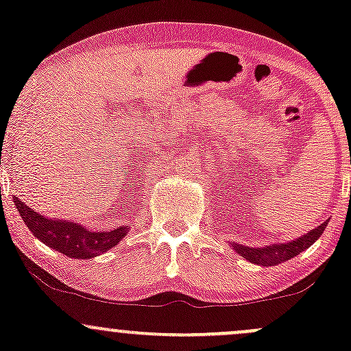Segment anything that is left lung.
<instances>
[{
  "label": "left lung",
  "mask_w": 351,
  "mask_h": 351,
  "mask_svg": "<svg viewBox=\"0 0 351 351\" xmlns=\"http://www.w3.org/2000/svg\"><path fill=\"white\" fill-rule=\"evenodd\" d=\"M328 220L330 219H326L325 222L320 223L317 228H312L308 234L285 243H270V245L265 247H247L232 242L230 247L237 252L240 257H243L250 263H255V265L261 267H274L297 257L298 254H302L303 250H306L312 243L317 242V240L320 239V235L324 234L326 226H328Z\"/></svg>",
  "instance_id": "obj_1"
}]
</instances>
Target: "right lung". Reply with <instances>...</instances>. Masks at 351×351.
Here are the masks:
<instances>
[{
	"instance_id": "obj_1",
	"label": "right lung",
	"mask_w": 351,
	"mask_h": 351,
	"mask_svg": "<svg viewBox=\"0 0 351 351\" xmlns=\"http://www.w3.org/2000/svg\"><path fill=\"white\" fill-rule=\"evenodd\" d=\"M13 200L23 222L33 232L34 237L71 258L97 257L116 247L131 230L129 226H124L114 230L93 232L74 220L45 217L27 207L18 197H13Z\"/></svg>"
}]
</instances>
